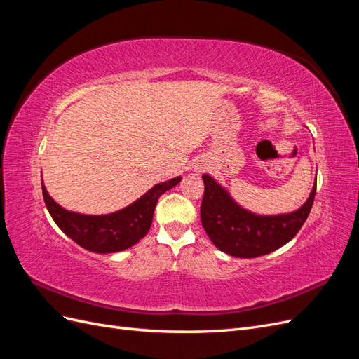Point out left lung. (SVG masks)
<instances>
[{
	"mask_svg": "<svg viewBox=\"0 0 359 359\" xmlns=\"http://www.w3.org/2000/svg\"><path fill=\"white\" fill-rule=\"evenodd\" d=\"M205 191L201 205L202 226L212 244L235 257L268 255L289 243L306 223L316 194V182L309 199L290 214L257 215L238 205L219 182L202 175Z\"/></svg>",
	"mask_w": 359,
	"mask_h": 359,
	"instance_id": "left-lung-1",
	"label": "left lung"
}]
</instances>
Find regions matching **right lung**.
<instances>
[{
  "mask_svg": "<svg viewBox=\"0 0 359 359\" xmlns=\"http://www.w3.org/2000/svg\"><path fill=\"white\" fill-rule=\"evenodd\" d=\"M181 181V177L156 184L144 196L126 208L104 215H86L64 210L53 201L41 182L46 208L60 229L94 253H116L135 245L148 233L158 198Z\"/></svg>",
  "mask_w": 359,
  "mask_h": 359,
  "instance_id": "add662e5",
  "label": "right lung"
}]
</instances>
